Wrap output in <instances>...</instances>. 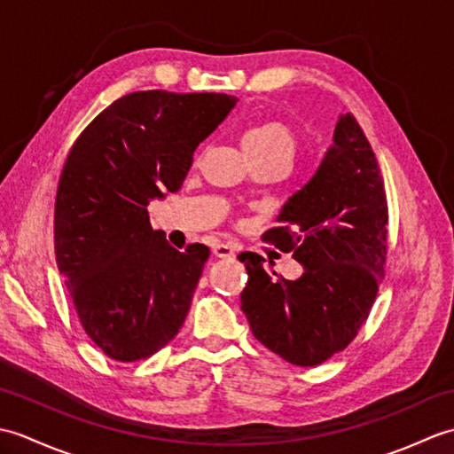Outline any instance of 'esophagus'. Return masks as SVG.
Returning <instances> with one entry per match:
<instances>
[{
  "mask_svg": "<svg viewBox=\"0 0 454 454\" xmlns=\"http://www.w3.org/2000/svg\"><path fill=\"white\" fill-rule=\"evenodd\" d=\"M212 255L220 259H234L236 257V246L232 244H216L212 247Z\"/></svg>",
  "mask_w": 454,
  "mask_h": 454,
  "instance_id": "obj_1",
  "label": "esophagus"
}]
</instances>
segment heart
Returning <instances> with one entry per match:
<instances>
[{"label":"heart","mask_w":454,"mask_h":454,"mask_svg":"<svg viewBox=\"0 0 454 454\" xmlns=\"http://www.w3.org/2000/svg\"><path fill=\"white\" fill-rule=\"evenodd\" d=\"M242 144L249 156H259V153H277L283 152L293 156L294 152V137L288 130L286 124L278 121H265L249 129Z\"/></svg>","instance_id":"1"}]
</instances>
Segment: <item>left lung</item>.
Returning a JSON list of instances; mask_svg holds the SVG:
<instances>
[{"instance_id":"1","label":"left lung","mask_w":454,"mask_h":454,"mask_svg":"<svg viewBox=\"0 0 454 454\" xmlns=\"http://www.w3.org/2000/svg\"><path fill=\"white\" fill-rule=\"evenodd\" d=\"M277 222L263 239L293 252L304 271L296 281L273 278L262 255L239 254L247 271L242 312L267 349L291 364L314 366L353 341L369 317L387 262V192L351 113L340 114L332 146Z\"/></svg>"}]
</instances>
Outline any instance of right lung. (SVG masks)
Wrapping results in <instances>:
<instances>
[{"label":"right lung","mask_w":454,"mask_h":454,"mask_svg":"<svg viewBox=\"0 0 454 454\" xmlns=\"http://www.w3.org/2000/svg\"><path fill=\"white\" fill-rule=\"evenodd\" d=\"M224 93L134 91L75 140L54 207L56 263L93 343L114 361L160 351L181 330L208 247H171L148 205L181 189L199 144L236 107Z\"/></svg>","instance_id":"obj_1"}]
</instances>
